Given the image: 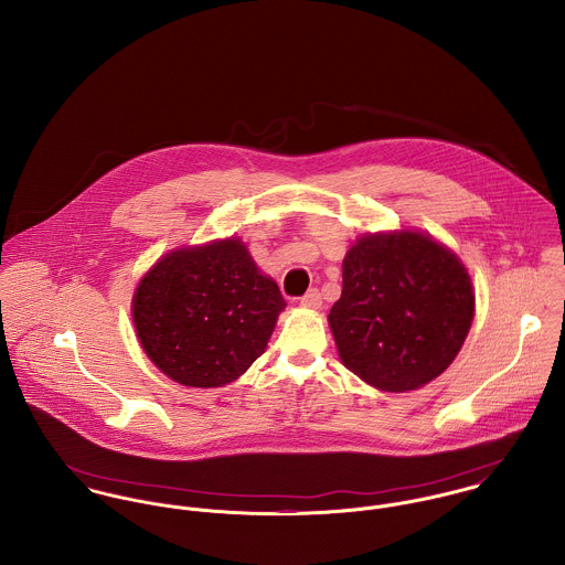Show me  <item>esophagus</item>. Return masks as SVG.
Here are the masks:
<instances>
[{
  "mask_svg": "<svg viewBox=\"0 0 565 565\" xmlns=\"http://www.w3.org/2000/svg\"><path fill=\"white\" fill-rule=\"evenodd\" d=\"M300 307L305 309H320L322 307V296L318 289H309L302 298H300Z\"/></svg>",
  "mask_w": 565,
  "mask_h": 565,
  "instance_id": "obj_1",
  "label": "esophagus"
}]
</instances>
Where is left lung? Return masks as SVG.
Instances as JSON below:
<instances>
[{"label":"left lung","instance_id":"left-lung-1","mask_svg":"<svg viewBox=\"0 0 565 565\" xmlns=\"http://www.w3.org/2000/svg\"><path fill=\"white\" fill-rule=\"evenodd\" d=\"M472 318V280L457 254L430 235L401 231L363 235L348 249L328 322L350 372L403 394L455 361Z\"/></svg>","mask_w":565,"mask_h":565}]
</instances>
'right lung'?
Listing matches in <instances>:
<instances>
[{
  "instance_id": "add662e5",
  "label": "right lung",
  "mask_w": 565,
  "mask_h": 565,
  "mask_svg": "<svg viewBox=\"0 0 565 565\" xmlns=\"http://www.w3.org/2000/svg\"><path fill=\"white\" fill-rule=\"evenodd\" d=\"M278 285L237 237L180 247L143 276L132 298L137 337L150 361L186 387H222L265 352Z\"/></svg>"
}]
</instances>
